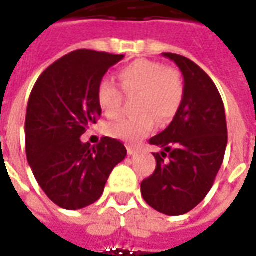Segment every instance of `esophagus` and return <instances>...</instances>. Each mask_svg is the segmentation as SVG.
<instances>
[{
    "label": "esophagus",
    "mask_w": 256,
    "mask_h": 256,
    "mask_svg": "<svg viewBox=\"0 0 256 256\" xmlns=\"http://www.w3.org/2000/svg\"><path fill=\"white\" fill-rule=\"evenodd\" d=\"M128 154L130 156H133L134 154H136V150H134L133 146H128Z\"/></svg>",
    "instance_id": "obj_1"
}]
</instances>
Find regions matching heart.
<instances>
[{"label":"heart","instance_id":"heart-1","mask_svg":"<svg viewBox=\"0 0 256 256\" xmlns=\"http://www.w3.org/2000/svg\"><path fill=\"white\" fill-rule=\"evenodd\" d=\"M120 88L128 96L138 94V116L120 118L108 123L106 132L114 138L136 144L154 130L158 122L166 123L177 115L184 101V84L174 68L150 60H136L118 71ZM123 94L108 80L97 86V102L106 118H115L122 108Z\"/></svg>","mask_w":256,"mask_h":256}]
</instances>
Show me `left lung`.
<instances>
[{
	"mask_svg": "<svg viewBox=\"0 0 256 256\" xmlns=\"http://www.w3.org/2000/svg\"><path fill=\"white\" fill-rule=\"evenodd\" d=\"M163 56L184 75V101L168 128L150 140L162 148L154 154L156 168L141 182V194L152 208L166 215L189 212L212 188L226 145L225 106L215 84L192 60Z\"/></svg>",
	"mask_w": 256,
	"mask_h": 256,
	"instance_id": "left-lung-1",
	"label": "left lung"
}]
</instances>
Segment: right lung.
Here are the masks:
<instances>
[{
  "label": "right lung",
  "instance_id": "obj_1",
  "mask_svg": "<svg viewBox=\"0 0 256 256\" xmlns=\"http://www.w3.org/2000/svg\"><path fill=\"white\" fill-rule=\"evenodd\" d=\"M123 58L75 50L49 66L32 88L26 114L27 160L42 190L62 208L97 202L114 167L128 155L115 138L102 137L93 146L80 141L101 115L97 86Z\"/></svg>",
  "mask_w": 256,
  "mask_h": 256
}]
</instances>
